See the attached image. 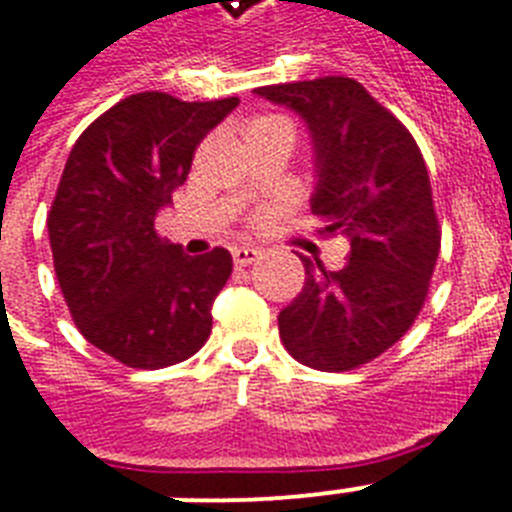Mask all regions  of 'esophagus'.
Wrapping results in <instances>:
<instances>
[{
	"label": "esophagus",
	"mask_w": 512,
	"mask_h": 512,
	"mask_svg": "<svg viewBox=\"0 0 512 512\" xmlns=\"http://www.w3.org/2000/svg\"><path fill=\"white\" fill-rule=\"evenodd\" d=\"M260 260V249L257 247H234V263L236 268H244V265H252Z\"/></svg>",
	"instance_id": "1"
}]
</instances>
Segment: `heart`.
<instances>
[{
  "label": "heart",
  "instance_id": "b5f03b06",
  "mask_svg": "<svg viewBox=\"0 0 512 512\" xmlns=\"http://www.w3.org/2000/svg\"><path fill=\"white\" fill-rule=\"evenodd\" d=\"M252 126H289L292 128V123L284 118H260V120H255Z\"/></svg>",
  "mask_w": 512,
  "mask_h": 512
}]
</instances>
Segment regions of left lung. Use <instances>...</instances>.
<instances>
[{
	"label": "left lung",
	"instance_id": "1",
	"mask_svg": "<svg viewBox=\"0 0 512 512\" xmlns=\"http://www.w3.org/2000/svg\"><path fill=\"white\" fill-rule=\"evenodd\" d=\"M255 94L307 123L318 234L350 239L342 270L299 255L305 286L278 313V334L297 363L352 371L400 342L426 302L442 244L429 170L410 131L355 78L278 83Z\"/></svg>",
	"mask_w": 512,
	"mask_h": 512
}]
</instances>
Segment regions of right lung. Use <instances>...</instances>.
Returning a JSON list of instances; mask_svg holds the SVG:
<instances>
[{"mask_svg":"<svg viewBox=\"0 0 512 512\" xmlns=\"http://www.w3.org/2000/svg\"><path fill=\"white\" fill-rule=\"evenodd\" d=\"M239 97L181 102L141 91L99 115L70 149L47 228L78 331L128 368L157 371L207 342L234 260L162 242L155 218L189 176L194 149Z\"/></svg>","mask_w":512,"mask_h":512,"instance_id":"1","label":"right lung"}]
</instances>
